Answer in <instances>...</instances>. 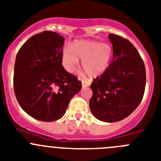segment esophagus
<instances>
[{"label": "esophagus", "mask_w": 161, "mask_h": 161, "mask_svg": "<svg viewBox=\"0 0 161 161\" xmlns=\"http://www.w3.org/2000/svg\"><path fill=\"white\" fill-rule=\"evenodd\" d=\"M82 87H86V86H90V84H91V82H89V81L86 80V79H82Z\"/></svg>", "instance_id": "obj_1"}]
</instances>
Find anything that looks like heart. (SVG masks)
I'll use <instances>...</instances> for the list:
<instances>
[{"label":"heart","instance_id":"heart-1","mask_svg":"<svg viewBox=\"0 0 161 161\" xmlns=\"http://www.w3.org/2000/svg\"><path fill=\"white\" fill-rule=\"evenodd\" d=\"M112 55V47L107 43L82 40L64 49L63 64L67 70L73 72L80 58L84 71L90 76H96L107 68Z\"/></svg>","mask_w":161,"mask_h":161}]
</instances>
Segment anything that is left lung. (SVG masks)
Instances as JSON below:
<instances>
[{"label":"left lung","instance_id":"1","mask_svg":"<svg viewBox=\"0 0 161 161\" xmlns=\"http://www.w3.org/2000/svg\"><path fill=\"white\" fill-rule=\"evenodd\" d=\"M113 61L91 85L90 109L97 119L116 122L130 115L143 98L146 74L143 59L128 40L109 34Z\"/></svg>","mask_w":161,"mask_h":161}]
</instances>
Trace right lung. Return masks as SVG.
Returning <instances> with one entry per match:
<instances>
[{
    "mask_svg": "<svg viewBox=\"0 0 161 161\" xmlns=\"http://www.w3.org/2000/svg\"><path fill=\"white\" fill-rule=\"evenodd\" d=\"M64 39L44 31L19 48L14 66V92L19 106L35 119L54 121L64 115L82 82L62 66Z\"/></svg>",
    "mask_w": 161,
    "mask_h": 161,
    "instance_id": "obj_1",
    "label": "right lung"
}]
</instances>
